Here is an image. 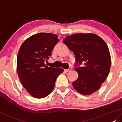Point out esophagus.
Masks as SVG:
<instances>
[{"instance_id":"1","label":"esophagus","mask_w":122,"mask_h":122,"mask_svg":"<svg viewBox=\"0 0 122 122\" xmlns=\"http://www.w3.org/2000/svg\"><path fill=\"white\" fill-rule=\"evenodd\" d=\"M72 67H69L68 69H67V70H65V72H70L72 71Z\"/></svg>"}]
</instances>
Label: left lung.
<instances>
[{"instance_id": "left-lung-1", "label": "left lung", "mask_w": 122, "mask_h": 122, "mask_svg": "<svg viewBox=\"0 0 122 122\" xmlns=\"http://www.w3.org/2000/svg\"><path fill=\"white\" fill-rule=\"evenodd\" d=\"M63 42L74 53L78 77L72 82L74 88L83 95L96 92L108 76L111 59L107 45L96 34H76L67 36ZM83 62L84 66L79 65ZM79 64V65H78Z\"/></svg>"}]
</instances>
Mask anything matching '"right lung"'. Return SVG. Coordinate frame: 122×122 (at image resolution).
<instances>
[{
    "label": "right lung",
    "mask_w": 122,
    "mask_h": 122,
    "mask_svg": "<svg viewBox=\"0 0 122 122\" xmlns=\"http://www.w3.org/2000/svg\"><path fill=\"white\" fill-rule=\"evenodd\" d=\"M59 40L57 35L41 32L29 37L20 47L17 58V71L24 87L37 98L47 96L54 88L62 68L48 67L45 62Z\"/></svg>",
    "instance_id": "1"
}]
</instances>
